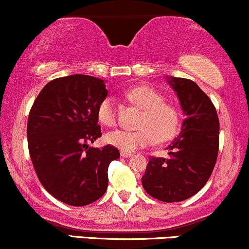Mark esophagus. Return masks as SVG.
<instances>
[{"instance_id":"1","label":"esophagus","mask_w":249,"mask_h":249,"mask_svg":"<svg viewBox=\"0 0 249 249\" xmlns=\"http://www.w3.org/2000/svg\"><path fill=\"white\" fill-rule=\"evenodd\" d=\"M121 156L123 157V158H130V157H132V153H131V152H124V151H122Z\"/></svg>"}]
</instances>
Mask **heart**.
Wrapping results in <instances>:
<instances>
[{
	"instance_id": "heart-1",
	"label": "heart",
	"mask_w": 249,
	"mask_h": 249,
	"mask_svg": "<svg viewBox=\"0 0 249 249\" xmlns=\"http://www.w3.org/2000/svg\"><path fill=\"white\" fill-rule=\"evenodd\" d=\"M128 98L144 110L138 126L141 130H113L107 133L105 141L124 152H133L146 147L154 142H167L176 136L179 130V113L172 104L164 102L159 92L150 87L134 88L127 92ZM98 121L105 126H112L117 121L115 98L107 96L97 107Z\"/></svg>"
}]
</instances>
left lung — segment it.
<instances>
[{
    "mask_svg": "<svg viewBox=\"0 0 249 249\" xmlns=\"http://www.w3.org/2000/svg\"><path fill=\"white\" fill-rule=\"evenodd\" d=\"M184 112L179 136L167 146V158L151 157L142 178L153 198L179 202L206 185L218 158L219 118L212 101L191 79L167 77Z\"/></svg>",
    "mask_w": 249,
    "mask_h": 249,
    "instance_id": "obj_1",
    "label": "left lung"
}]
</instances>
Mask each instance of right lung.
<instances>
[{
    "label": "right lung",
    "mask_w": 249,
    "mask_h": 249,
    "mask_svg": "<svg viewBox=\"0 0 249 249\" xmlns=\"http://www.w3.org/2000/svg\"><path fill=\"white\" fill-rule=\"evenodd\" d=\"M105 82L88 75L51 81L34 102L27 136L31 161L43 187L71 206L98 200L107 188V168L119 158L111 145L89 146L102 136L97 107Z\"/></svg>",
    "instance_id": "right-lung-1"
}]
</instances>
